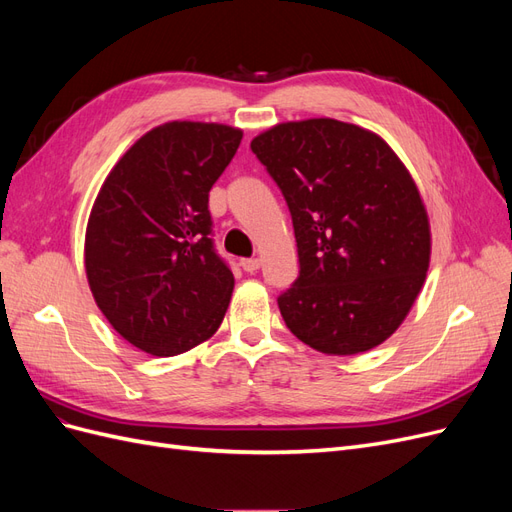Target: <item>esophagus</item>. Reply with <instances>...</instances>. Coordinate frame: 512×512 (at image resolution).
<instances>
[{
    "instance_id": "1",
    "label": "esophagus",
    "mask_w": 512,
    "mask_h": 512,
    "mask_svg": "<svg viewBox=\"0 0 512 512\" xmlns=\"http://www.w3.org/2000/svg\"><path fill=\"white\" fill-rule=\"evenodd\" d=\"M239 265L245 273H254V271L260 269V260L258 258H241Z\"/></svg>"
}]
</instances>
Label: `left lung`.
Masks as SVG:
<instances>
[{"label": "left lung", "mask_w": 512, "mask_h": 512, "mask_svg": "<svg viewBox=\"0 0 512 512\" xmlns=\"http://www.w3.org/2000/svg\"><path fill=\"white\" fill-rule=\"evenodd\" d=\"M250 147L297 239L299 277L277 297L286 327L324 354L376 348L429 267L427 211L406 166L380 136L337 119L280 123Z\"/></svg>", "instance_id": "obj_1"}]
</instances>
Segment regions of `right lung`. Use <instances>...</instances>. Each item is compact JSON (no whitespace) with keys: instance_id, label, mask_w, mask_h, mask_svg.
<instances>
[{"instance_id":"add662e5","label":"right lung","mask_w":512,"mask_h":512,"mask_svg":"<svg viewBox=\"0 0 512 512\" xmlns=\"http://www.w3.org/2000/svg\"><path fill=\"white\" fill-rule=\"evenodd\" d=\"M241 136L220 123H164L102 185L87 224V280L106 320L138 350L181 354L224 320L235 277L215 250L209 192Z\"/></svg>"}]
</instances>
